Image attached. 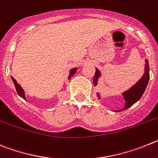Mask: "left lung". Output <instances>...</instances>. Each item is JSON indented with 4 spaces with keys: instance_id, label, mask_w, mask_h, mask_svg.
I'll return each instance as SVG.
<instances>
[{
    "instance_id": "8db88e82",
    "label": "left lung",
    "mask_w": 158,
    "mask_h": 158,
    "mask_svg": "<svg viewBox=\"0 0 158 158\" xmlns=\"http://www.w3.org/2000/svg\"><path fill=\"white\" fill-rule=\"evenodd\" d=\"M146 64H145L144 68V74H143V77L139 79L134 86H132L130 89H128L126 91L123 92L122 95H123V98L125 101V106L124 107L120 110H116V112H120V111H123L130 108L132 106L135 102H137L139 99L141 98L142 95L144 93L145 89H146V86L148 85L149 79H150V68H149V62L148 60L146 59L145 60ZM101 72L99 71L98 69L96 68V72H95L94 76L93 82L94 86L98 85V79L101 77ZM98 99H101L100 94L98 93L97 94Z\"/></svg>"
}]
</instances>
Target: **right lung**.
I'll return each mask as SVG.
<instances>
[{
  "label": "right lung",
  "instance_id": "add662e5",
  "mask_svg": "<svg viewBox=\"0 0 158 158\" xmlns=\"http://www.w3.org/2000/svg\"><path fill=\"white\" fill-rule=\"evenodd\" d=\"M77 69L78 68H74V69H71L70 70V72H69V78L68 79H70L72 77V76L75 75V73L76 72V71H77ZM11 78H12V82H13L14 85H15V89H16V91H17V94H18V95H19V97H21L22 98H23L24 100H26V96H25V92H24L23 89L22 87H21L20 85L18 83V82H16V80H15V79H14L12 76H11Z\"/></svg>",
  "mask_w": 158,
  "mask_h": 158
}]
</instances>
